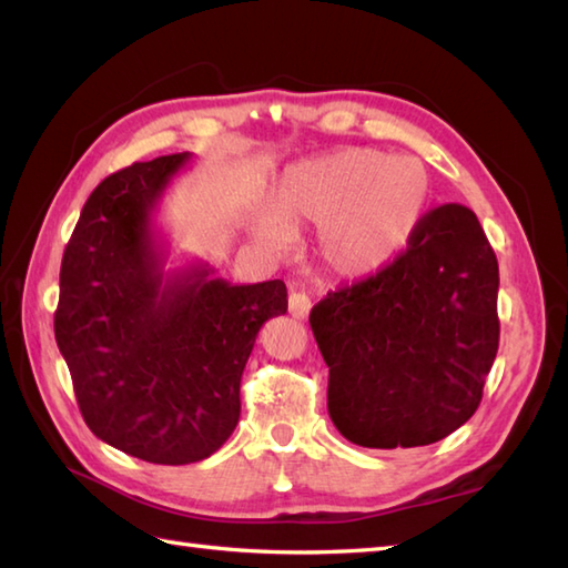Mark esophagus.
<instances>
[{"label":"esophagus","mask_w":568,"mask_h":568,"mask_svg":"<svg viewBox=\"0 0 568 568\" xmlns=\"http://www.w3.org/2000/svg\"><path fill=\"white\" fill-rule=\"evenodd\" d=\"M310 307H313V300H310L305 293L293 291L291 297H287V310L295 320H305L310 315Z\"/></svg>","instance_id":"obj_1"}]
</instances>
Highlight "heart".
Listing matches in <instances>:
<instances>
[{
	"mask_svg": "<svg viewBox=\"0 0 568 568\" xmlns=\"http://www.w3.org/2000/svg\"><path fill=\"white\" fill-rule=\"evenodd\" d=\"M433 182L424 164L379 150L347 148L293 164L255 233L285 251L291 231L315 226L310 255L339 281H362L392 265L426 216Z\"/></svg>",
	"mask_w": 568,
	"mask_h": 568,
	"instance_id": "heart-1",
	"label": "heart"
}]
</instances>
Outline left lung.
I'll return each mask as SVG.
<instances>
[{"label":"left lung","mask_w":568,"mask_h":568,"mask_svg":"<svg viewBox=\"0 0 568 568\" xmlns=\"http://www.w3.org/2000/svg\"><path fill=\"white\" fill-rule=\"evenodd\" d=\"M497 287L480 221L468 206L443 204L392 265L320 300L310 327L342 436L388 450L458 430L480 406L497 354Z\"/></svg>","instance_id":"obj_1"}]
</instances>
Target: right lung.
Segmentation results:
<instances>
[{"mask_svg":"<svg viewBox=\"0 0 568 568\" xmlns=\"http://www.w3.org/2000/svg\"><path fill=\"white\" fill-rule=\"evenodd\" d=\"M189 160L135 162L93 189L63 251L53 317L88 428L158 465L224 446L255 337L287 313L283 281L231 285L209 263L164 271L154 211Z\"/></svg>","mask_w":568,"mask_h":568,"instance_id":"right-lung-1","label":"right lung"}]
</instances>
